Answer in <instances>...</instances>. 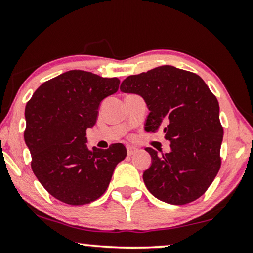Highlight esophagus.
Wrapping results in <instances>:
<instances>
[{
	"label": "esophagus",
	"instance_id": "obj_1",
	"mask_svg": "<svg viewBox=\"0 0 253 253\" xmlns=\"http://www.w3.org/2000/svg\"><path fill=\"white\" fill-rule=\"evenodd\" d=\"M126 151H127V155H132V154L136 153L138 150L134 146H130V145H129V146H126Z\"/></svg>",
	"mask_w": 253,
	"mask_h": 253
}]
</instances>
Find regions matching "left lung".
Wrapping results in <instances>:
<instances>
[{
  "label": "left lung",
  "mask_w": 253,
  "mask_h": 253,
  "mask_svg": "<svg viewBox=\"0 0 253 253\" xmlns=\"http://www.w3.org/2000/svg\"><path fill=\"white\" fill-rule=\"evenodd\" d=\"M120 89L145 100L150 110L145 130L162 131L170 141L169 153L145 148L152 158L143 174L148 191L172 205L198 199L221 166L223 129L215 95L198 75L171 65L129 76Z\"/></svg>",
  "instance_id": "left-lung-1"
}]
</instances>
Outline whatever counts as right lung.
<instances>
[{"instance_id": "add662e5", "label": "right lung", "mask_w": 253, "mask_h": 253, "mask_svg": "<svg viewBox=\"0 0 253 253\" xmlns=\"http://www.w3.org/2000/svg\"><path fill=\"white\" fill-rule=\"evenodd\" d=\"M119 85V78L70 70L44 82L26 103L24 139L32 155L31 167L41 185L61 202H94L126 157L121 143L107 150L86 145V130L95 124L100 103Z\"/></svg>"}]
</instances>
